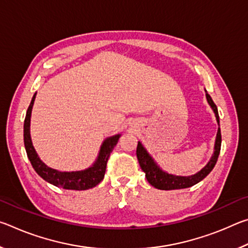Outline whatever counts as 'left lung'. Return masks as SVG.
Masks as SVG:
<instances>
[{"label":"left lung","instance_id":"8db88e82","mask_svg":"<svg viewBox=\"0 0 248 248\" xmlns=\"http://www.w3.org/2000/svg\"><path fill=\"white\" fill-rule=\"evenodd\" d=\"M205 91V90H204ZM205 97H207L208 104L210 107L212 108L213 112H215L217 123L219 124L217 128V137H216V143H215V151L210 161L207 163L202 170H200L198 173L190 176H177L167 173V171L163 170L159 165L155 162V159L151 156V154L146 151L143 144L139 141L137 146V157L139 161V164L141 170L145 173V177L148 182L152 185L153 187L157 188L161 190H174V189H183V188H188L194 186V185L198 184L203 178L207 177L210 174V171L213 170L216 163L219 157L220 150H221V130H220V119L219 114H217V108L216 104L213 103L212 98L205 91Z\"/></svg>","mask_w":248,"mask_h":248}]
</instances>
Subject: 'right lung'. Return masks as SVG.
I'll return each instance as SVG.
<instances>
[{
    "mask_svg": "<svg viewBox=\"0 0 248 248\" xmlns=\"http://www.w3.org/2000/svg\"><path fill=\"white\" fill-rule=\"evenodd\" d=\"M36 94L37 93H35L32 96V99L27 109L26 117H25L24 121V144L25 149H26L27 156L31 163L33 170L46 182L52 184L53 186L63 188V189L86 190L95 187L96 185H98L104 179L109 155L112 152L116 144L118 143L121 134H115V136L106 138L104 140L102 145H100L97 158H96L93 165L89 167V169L75 171H60L58 170L51 169V167L46 165L41 161L31 142V117Z\"/></svg>",
    "mask_w": 248,
    "mask_h": 248,
    "instance_id": "add662e5",
    "label": "right lung"
}]
</instances>
